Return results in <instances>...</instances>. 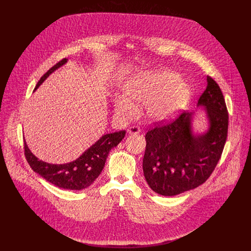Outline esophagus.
<instances>
[{"instance_id": "34e87169", "label": "esophagus", "mask_w": 251, "mask_h": 251, "mask_svg": "<svg viewBox=\"0 0 251 251\" xmlns=\"http://www.w3.org/2000/svg\"><path fill=\"white\" fill-rule=\"evenodd\" d=\"M127 132L129 133V134H139L140 132H141V129H140V127H138V126H131V127H129L128 129H127Z\"/></svg>"}]
</instances>
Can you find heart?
Segmentation results:
<instances>
[{"instance_id":"1","label":"heart","mask_w":251,"mask_h":251,"mask_svg":"<svg viewBox=\"0 0 251 251\" xmlns=\"http://www.w3.org/2000/svg\"><path fill=\"white\" fill-rule=\"evenodd\" d=\"M177 80L176 75L168 71L141 74L126 84L125 92L132 101L144 103L150 121L163 122L173 118L189 100V87ZM128 100L126 97L116 99L115 112L119 116L129 117L135 112L136 107Z\"/></svg>"}]
</instances>
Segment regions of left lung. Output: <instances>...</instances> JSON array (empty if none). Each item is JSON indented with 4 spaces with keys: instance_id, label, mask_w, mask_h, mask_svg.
Returning <instances> with one entry per match:
<instances>
[{
    "instance_id": "left-lung-1",
    "label": "left lung",
    "mask_w": 251,
    "mask_h": 251,
    "mask_svg": "<svg viewBox=\"0 0 251 251\" xmlns=\"http://www.w3.org/2000/svg\"><path fill=\"white\" fill-rule=\"evenodd\" d=\"M205 106L208 131L194 136L192 113L183 112L176 119L157 122L146 133L143 172L150 188L171 197L203 184L216 169L227 137L228 112L224 94L210 76L199 99Z\"/></svg>"
}]
</instances>
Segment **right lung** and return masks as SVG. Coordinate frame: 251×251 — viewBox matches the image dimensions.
<instances>
[{
  "instance_id": "obj_1",
  "label": "right lung",
  "mask_w": 251,
  "mask_h": 251,
  "mask_svg": "<svg viewBox=\"0 0 251 251\" xmlns=\"http://www.w3.org/2000/svg\"><path fill=\"white\" fill-rule=\"evenodd\" d=\"M65 62L66 58H63L49 69L47 74L42 76L34 90L44 82L53 70ZM125 134L126 131L122 130L102 136L78 159L67 164L54 165L39 160L29 151L25 142L24 146L25 156L30 168L46 178L48 182L61 189L79 191L86 189L93 184L102 172L106 158L108 157L110 150L119 144Z\"/></svg>"
}]
</instances>
